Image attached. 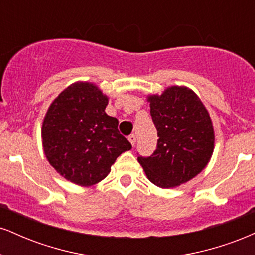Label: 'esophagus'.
Instances as JSON below:
<instances>
[{"label": "esophagus", "instance_id": "34e87169", "mask_svg": "<svg viewBox=\"0 0 255 255\" xmlns=\"http://www.w3.org/2000/svg\"><path fill=\"white\" fill-rule=\"evenodd\" d=\"M128 140H129L131 146H134V145H135V142H136V136L134 135V134H130V135L128 136Z\"/></svg>", "mask_w": 255, "mask_h": 255}]
</instances>
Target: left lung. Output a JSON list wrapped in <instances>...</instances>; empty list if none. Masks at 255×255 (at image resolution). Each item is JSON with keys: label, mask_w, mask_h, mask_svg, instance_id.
<instances>
[{"label": "left lung", "mask_w": 255, "mask_h": 255, "mask_svg": "<svg viewBox=\"0 0 255 255\" xmlns=\"http://www.w3.org/2000/svg\"><path fill=\"white\" fill-rule=\"evenodd\" d=\"M157 147L150 157H137L146 176L162 188L187 182L209 163L215 134L204 104L192 90L172 86L148 97Z\"/></svg>", "instance_id": "1"}]
</instances>
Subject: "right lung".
Listing matches in <instances>:
<instances>
[{
    "label": "right lung",
    "instance_id": "obj_1",
    "mask_svg": "<svg viewBox=\"0 0 255 255\" xmlns=\"http://www.w3.org/2000/svg\"><path fill=\"white\" fill-rule=\"evenodd\" d=\"M108 98L90 83H75L52 102L42 128L44 153L67 180L92 186L110 172L122 152L131 148L119 121L107 115Z\"/></svg>",
    "mask_w": 255,
    "mask_h": 255
}]
</instances>
